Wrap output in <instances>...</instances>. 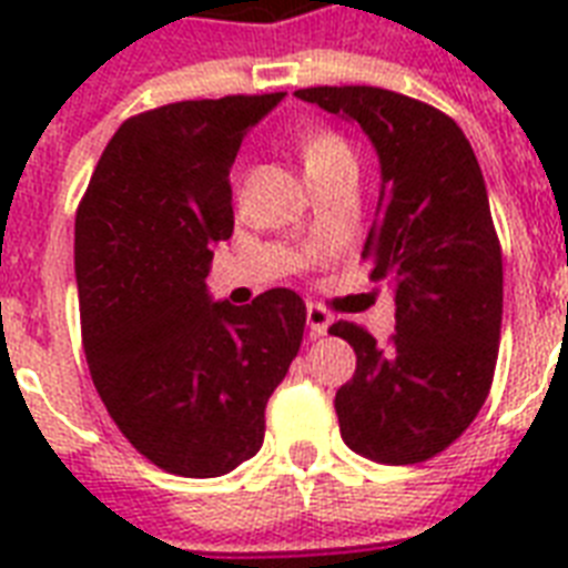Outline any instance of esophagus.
Masks as SVG:
<instances>
[{
	"label": "esophagus",
	"mask_w": 568,
	"mask_h": 568,
	"mask_svg": "<svg viewBox=\"0 0 568 568\" xmlns=\"http://www.w3.org/2000/svg\"><path fill=\"white\" fill-rule=\"evenodd\" d=\"M306 324H310V336L321 338L327 336L329 324H333V315H329L324 306H318V303H310V306H306Z\"/></svg>",
	"instance_id": "1"
}]
</instances>
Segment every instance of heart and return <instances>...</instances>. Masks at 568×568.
<instances>
[{"mask_svg": "<svg viewBox=\"0 0 568 568\" xmlns=\"http://www.w3.org/2000/svg\"><path fill=\"white\" fill-rule=\"evenodd\" d=\"M297 150H301L306 176L327 171V168H336V164L342 162H354L351 144H347L345 138L338 135V132H329V129H312V132H303L301 141H297Z\"/></svg>", "mask_w": 568, "mask_h": 568, "instance_id": "b5f03b06", "label": "heart"}]
</instances>
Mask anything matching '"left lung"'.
Returning <instances> with one entry per match:
<instances>
[{
	"label": "left lung",
	"mask_w": 568,
	"mask_h": 568,
	"mask_svg": "<svg viewBox=\"0 0 568 568\" xmlns=\"http://www.w3.org/2000/svg\"><path fill=\"white\" fill-rule=\"evenodd\" d=\"M294 97L354 120L379 159L363 258L395 292V336L383 347L351 321L329 327L356 351L338 430L374 463H424L475 422L498 359L504 267L484 173L463 129L427 102L368 84Z\"/></svg>",
	"instance_id": "left-lung-1"
}]
</instances>
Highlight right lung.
<instances>
[{
    "label": "right lung",
    "mask_w": 568,
    "mask_h": 568,
    "mask_svg": "<svg viewBox=\"0 0 568 568\" xmlns=\"http://www.w3.org/2000/svg\"><path fill=\"white\" fill-rule=\"evenodd\" d=\"M285 93L185 100L114 132L75 212V283L93 386L164 471L221 477L262 448L265 406L301 351L306 306L205 292L232 235L230 168Z\"/></svg>",
    "instance_id": "1"
}]
</instances>
